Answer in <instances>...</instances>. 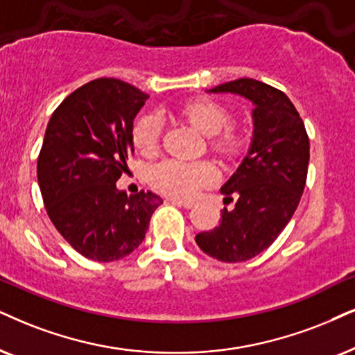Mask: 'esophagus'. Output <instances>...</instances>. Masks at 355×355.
Wrapping results in <instances>:
<instances>
[{"mask_svg":"<svg viewBox=\"0 0 355 355\" xmlns=\"http://www.w3.org/2000/svg\"><path fill=\"white\" fill-rule=\"evenodd\" d=\"M170 201H172L173 205H178V206H183V208H187V209H190V208H193V201H188V200H182V198H170Z\"/></svg>","mask_w":355,"mask_h":355,"instance_id":"esophagus-1","label":"esophagus"}]
</instances>
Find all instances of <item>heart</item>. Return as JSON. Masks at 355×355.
I'll return each mask as SVG.
<instances>
[{"label":"heart","instance_id":"obj_1","mask_svg":"<svg viewBox=\"0 0 355 355\" xmlns=\"http://www.w3.org/2000/svg\"><path fill=\"white\" fill-rule=\"evenodd\" d=\"M185 118L193 128L208 137L216 136L214 147L231 154L239 146V137L227 128L231 114L218 103L211 100H198L185 106ZM162 121L154 113L142 116L134 125V144L144 154H154L159 147ZM216 180V170L208 162H182V160H164L149 170V182L165 195L193 196L200 188L208 187Z\"/></svg>","mask_w":355,"mask_h":355}]
</instances>
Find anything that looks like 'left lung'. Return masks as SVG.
<instances>
[{"instance_id":"1","label":"left lung","mask_w":355,"mask_h":355,"mask_svg":"<svg viewBox=\"0 0 355 355\" xmlns=\"http://www.w3.org/2000/svg\"><path fill=\"white\" fill-rule=\"evenodd\" d=\"M249 100L252 139L248 155L221 193L236 205L221 211V223L196 234L198 248L221 262H244L263 252L293 216L306 183L309 141L297 107L280 89L239 78L208 89Z\"/></svg>"}]
</instances>
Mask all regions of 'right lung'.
<instances>
[{
  "label": "right lung",
  "mask_w": 355,
  "mask_h": 355,
  "mask_svg": "<svg viewBox=\"0 0 355 355\" xmlns=\"http://www.w3.org/2000/svg\"><path fill=\"white\" fill-rule=\"evenodd\" d=\"M149 95L116 78H96L65 98L49 121L37 160L47 214L83 257L114 262L141 245L162 198L128 196L116 182L134 154L132 128Z\"/></svg>",
  "instance_id": "right-lung-1"
}]
</instances>
